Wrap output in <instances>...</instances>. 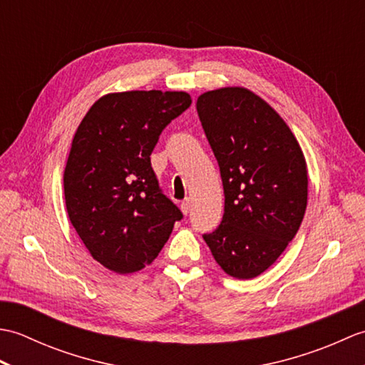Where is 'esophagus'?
<instances>
[{
    "label": "esophagus",
    "instance_id": "obj_1",
    "mask_svg": "<svg viewBox=\"0 0 365 365\" xmlns=\"http://www.w3.org/2000/svg\"><path fill=\"white\" fill-rule=\"evenodd\" d=\"M190 210H191V199L187 197V199H185L183 202H182V212H183L185 215H188Z\"/></svg>",
    "mask_w": 365,
    "mask_h": 365
}]
</instances>
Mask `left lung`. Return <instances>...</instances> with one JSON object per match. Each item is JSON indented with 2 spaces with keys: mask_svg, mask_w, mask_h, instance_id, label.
Segmentation results:
<instances>
[{
  "mask_svg": "<svg viewBox=\"0 0 365 365\" xmlns=\"http://www.w3.org/2000/svg\"><path fill=\"white\" fill-rule=\"evenodd\" d=\"M196 106L224 188L221 224L202 237L227 274L251 279L273 265L304 218V155L281 115L251 91H208Z\"/></svg>",
  "mask_w": 365,
  "mask_h": 365,
  "instance_id": "8db88e82",
  "label": "left lung"
}]
</instances>
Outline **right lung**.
<instances>
[{
	"instance_id": "obj_1",
	"label": "right lung",
	"mask_w": 365,
	"mask_h": 365,
	"mask_svg": "<svg viewBox=\"0 0 365 365\" xmlns=\"http://www.w3.org/2000/svg\"><path fill=\"white\" fill-rule=\"evenodd\" d=\"M190 105L187 92L108 94L76 130L64 170L67 213L92 257L114 273L152 263L183 218L163 192L150 155Z\"/></svg>"
}]
</instances>
